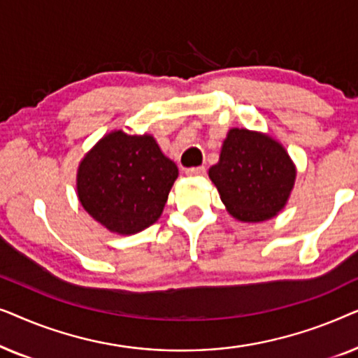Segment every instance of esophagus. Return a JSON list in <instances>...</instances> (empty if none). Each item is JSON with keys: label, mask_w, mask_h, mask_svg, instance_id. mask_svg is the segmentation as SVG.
I'll list each match as a JSON object with an SVG mask.
<instances>
[{"label": "esophagus", "mask_w": 358, "mask_h": 358, "mask_svg": "<svg viewBox=\"0 0 358 358\" xmlns=\"http://www.w3.org/2000/svg\"><path fill=\"white\" fill-rule=\"evenodd\" d=\"M185 174H187V176H203L205 168H203V166H197V168H189V169H185Z\"/></svg>", "instance_id": "obj_1"}]
</instances>
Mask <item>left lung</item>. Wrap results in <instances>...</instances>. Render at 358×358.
Here are the masks:
<instances>
[{"mask_svg":"<svg viewBox=\"0 0 358 358\" xmlns=\"http://www.w3.org/2000/svg\"><path fill=\"white\" fill-rule=\"evenodd\" d=\"M208 178L233 218L259 223L285 208L295 187L296 166L272 135L234 127L228 130Z\"/></svg>","mask_w":358,"mask_h":358,"instance_id":"obj_1","label":"left lung"}]
</instances>
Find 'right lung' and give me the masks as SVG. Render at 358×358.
Segmentation results:
<instances>
[{"label":"right lung","mask_w":358,"mask_h":358,"mask_svg":"<svg viewBox=\"0 0 358 358\" xmlns=\"http://www.w3.org/2000/svg\"><path fill=\"white\" fill-rule=\"evenodd\" d=\"M179 169L153 135L106 134L80 161L76 195L110 233L129 236L158 222Z\"/></svg>","instance_id":"right-lung-1"}]
</instances>
